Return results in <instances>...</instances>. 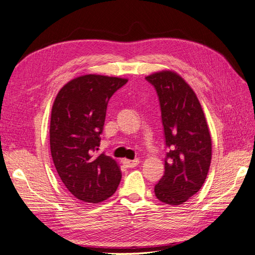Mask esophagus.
<instances>
[{
	"mask_svg": "<svg viewBox=\"0 0 255 255\" xmlns=\"http://www.w3.org/2000/svg\"><path fill=\"white\" fill-rule=\"evenodd\" d=\"M121 161H122V164L125 165L126 167H128V168H134V167H136L138 164H139V159H138V158H136V159H134V160L123 158Z\"/></svg>",
	"mask_w": 255,
	"mask_h": 255,
	"instance_id": "1",
	"label": "esophagus"
}]
</instances>
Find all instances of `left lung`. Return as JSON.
<instances>
[{
	"instance_id": "8db88e82",
	"label": "left lung",
	"mask_w": 255,
	"mask_h": 255,
	"mask_svg": "<svg viewBox=\"0 0 255 255\" xmlns=\"http://www.w3.org/2000/svg\"><path fill=\"white\" fill-rule=\"evenodd\" d=\"M159 98L165 139L170 148L165 173L154 187L156 198L180 205L202 187L212 160V138L205 115L189 84L172 70L145 76Z\"/></svg>"
}]
</instances>
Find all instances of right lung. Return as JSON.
Listing matches in <instances>:
<instances>
[{"instance_id":"obj_1","label":"right lung","mask_w":255,"mask_h":255,"mask_svg":"<svg viewBox=\"0 0 255 255\" xmlns=\"http://www.w3.org/2000/svg\"><path fill=\"white\" fill-rule=\"evenodd\" d=\"M128 79L85 74L69 81L54 100L50 122L53 163L76 199L99 203L112 197L121 180L113 157L98 154L107 102Z\"/></svg>"}]
</instances>
